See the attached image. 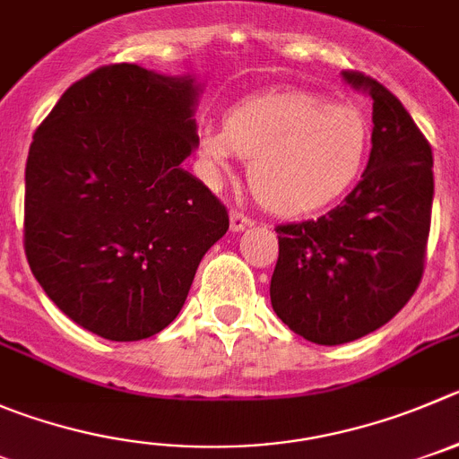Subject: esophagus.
I'll return each mask as SVG.
<instances>
[{
  "mask_svg": "<svg viewBox=\"0 0 459 459\" xmlns=\"http://www.w3.org/2000/svg\"><path fill=\"white\" fill-rule=\"evenodd\" d=\"M249 226L251 220L244 215L242 210H230V230H233V233H239V230L249 229Z\"/></svg>",
  "mask_w": 459,
  "mask_h": 459,
  "instance_id": "esophagus-1",
  "label": "esophagus"
}]
</instances>
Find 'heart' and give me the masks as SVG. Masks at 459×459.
<instances>
[{
  "label": "heart",
  "mask_w": 459,
  "mask_h": 459,
  "mask_svg": "<svg viewBox=\"0 0 459 459\" xmlns=\"http://www.w3.org/2000/svg\"><path fill=\"white\" fill-rule=\"evenodd\" d=\"M196 149L210 181H220L239 156L249 160V187L264 208L306 215L335 204L358 183L371 128L353 106L285 90L242 100L226 113L224 126H201Z\"/></svg>",
  "instance_id": "1"
}]
</instances>
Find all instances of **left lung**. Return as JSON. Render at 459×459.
<instances>
[{
	"label": "left lung",
	"mask_w": 459,
	"mask_h": 459,
	"mask_svg": "<svg viewBox=\"0 0 459 459\" xmlns=\"http://www.w3.org/2000/svg\"><path fill=\"white\" fill-rule=\"evenodd\" d=\"M374 100L367 169L319 220L276 226L269 297L285 326L315 344H346L385 326L417 292L430 233L432 149L383 83L342 72Z\"/></svg>",
	"instance_id": "1"
}]
</instances>
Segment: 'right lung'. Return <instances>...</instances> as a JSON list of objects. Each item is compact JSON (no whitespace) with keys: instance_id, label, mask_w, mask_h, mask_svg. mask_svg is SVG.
Masks as SVG:
<instances>
[{"instance_id":"obj_1","label":"right lung","mask_w":459,"mask_h":459,"mask_svg":"<svg viewBox=\"0 0 459 459\" xmlns=\"http://www.w3.org/2000/svg\"><path fill=\"white\" fill-rule=\"evenodd\" d=\"M195 76L133 63L72 83L27 158L24 251L47 297L113 342L177 319L229 212L181 167L196 147Z\"/></svg>"}]
</instances>
